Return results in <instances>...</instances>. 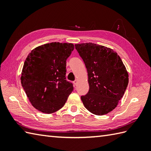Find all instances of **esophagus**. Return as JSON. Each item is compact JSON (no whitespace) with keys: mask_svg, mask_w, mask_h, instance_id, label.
Listing matches in <instances>:
<instances>
[{"mask_svg":"<svg viewBox=\"0 0 151 151\" xmlns=\"http://www.w3.org/2000/svg\"><path fill=\"white\" fill-rule=\"evenodd\" d=\"M77 82H78V80H75V81L73 82V83H74V84H75V86H76V84H77Z\"/></svg>","mask_w":151,"mask_h":151,"instance_id":"34e87169","label":"esophagus"}]
</instances>
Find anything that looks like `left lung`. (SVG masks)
<instances>
[{
    "instance_id": "1",
    "label": "left lung",
    "mask_w": 151,
    "mask_h": 151,
    "mask_svg": "<svg viewBox=\"0 0 151 151\" xmlns=\"http://www.w3.org/2000/svg\"><path fill=\"white\" fill-rule=\"evenodd\" d=\"M87 69L89 89L81 96L91 113L103 115L117 106L129 84V74L117 52L92 43L76 44Z\"/></svg>"
}]
</instances>
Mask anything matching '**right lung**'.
<instances>
[{"instance_id": "obj_1", "label": "right lung", "mask_w": 151, "mask_h": 151, "mask_svg": "<svg viewBox=\"0 0 151 151\" xmlns=\"http://www.w3.org/2000/svg\"><path fill=\"white\" fill-rule=\"evenodd\" d=\"M72 43L52 42L35 48L28 54L21 73V84L32 105L43 113L62 108L73 90L66 81V60Z\"/></svg>"}]
</instances>
